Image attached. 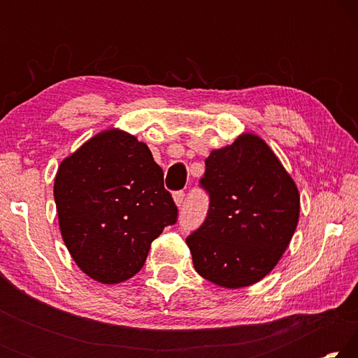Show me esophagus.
<instances>
[{
  "mask_svg": "<svg viewBox=\"0 0 358 358\" xmlns=\"http://www.w3.org/2000/svg\"><path fill=\"white\" fill-rule=\"evenodd\" d=\"M173 202L177 207L180 208L181 205H183L185 202V192L183 191H178V192H173Z\"/></svg>",
  "mask_w": 358,
  "mask_h": 358,
  "instance_id": "1",
  "label": "esophagus"
}]
</instances>
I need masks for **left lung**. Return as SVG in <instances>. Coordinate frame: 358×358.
<instances>
[{"label":"left lung","mask_w":358,"mask_h":358,"mask_svg":"<svg viewBox=\"0 0 358 358\" xmlns=\"http://www.w3.org/2000/svg\"><path fill=\"white\" fill-rule=\"evenodd\" d=\"M201 185L207 220L186 238L194 268L227 289L256 284L280 262L299 224L300 194L264 138L243 132L211 150Z\"/></svg>","instance_id":"1"}]
</instances>
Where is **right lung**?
<instances>
[{
  "label": "right lung",
  "instance_id": "add662e5",
  "mask_svg": "<svg viewBox=\"0 0 358 358\" xmlns=\"http://www.w3.org/2000/svg\"><path fill=\"white\" fill-rule=\"evenodd\" d=\"M58 224L78 268L102 284L141 271L151 241L177 221L147 143L110 128L66 156L53 183Z\"/></svg>",
  "mask_w": 358,
  "mask_h": 358
}]
</instances>
